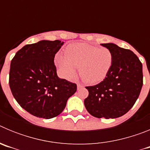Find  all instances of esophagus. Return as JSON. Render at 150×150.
<instances>
[{
  "label": "esophagus",
  "instance_id": "esophagus-1",
  "mask_svg": "<svg viewBox=\"0 0 150 150\" xmlns=\"http://www.w3.org/2000/svg\"><path fill=\"white\" fill-rule=\"evenodd\" d=\"M82 87H83V86H82L80 83H77V88H78V89H79V88H82Z\"/></svg>",
  "mask_w": 150,
  "mask_h": 150
}]
</instances>
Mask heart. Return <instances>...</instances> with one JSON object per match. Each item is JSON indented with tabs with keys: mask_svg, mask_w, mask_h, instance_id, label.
<instances>
[{
	"mask_svg": "<svg viewBox=\"0 0 150 150\" xmlns=\"http://www.w3.org/2000/svg\"><path fill=\"white\" fill-rule=\"evenodd\" d=\"M112 54L107 48H98L87 43H73L65 50V55L58 54L55 62L59 74L64 79L75 76L76 67L86 83L95 84L102 81L110 71Z\"/></svg>",
	"mask_w": 150,
	"mask_h": 150,
	"instance_id": "b5f03b06",
	"label": "heart"
}]
</instances>
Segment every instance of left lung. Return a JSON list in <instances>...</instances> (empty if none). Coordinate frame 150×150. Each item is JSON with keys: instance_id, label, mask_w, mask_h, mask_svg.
I'll list each match as a JSON object with an SVG mask.
<instances>
[{"instance_id": "8db88e82", "label": "left lung", "mask_w": 150, "mask_h": 150, "mask_svg": "<svg viewBox=\"0 0 150 150\" xmlns=\"http://www.w3.org/2000/svg\"><path fill=\"white\" fill-rule=\"evenodd\" d=\"M112 54V64L105 79L86 86L85 107L91 116L115 119L125 114L138 98L143 86V66L130 50L114 43H102Z\"/></svg>"}]
</instances>
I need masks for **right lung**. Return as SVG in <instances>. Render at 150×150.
I'll list each match as a JSON object with an SVG mask.
<instances>
[{
    "instance_id": "1",
    "label": "right lung",
    "mask_w": 150,
    "mask_h": 150,
    "mask_svg": "<svg viewBox=\"0 0 150 150\" xmlns=\"http://www.w3.org/2000/svg\"><path fill=\"white\" fill-rule=\"evenodd\" d=\"M64 42L40 40L23 46L10 63L9 84L18 104L43 119L59 116L76 85L57 76L54 58Z\"/></svg>"
}]
</instances>
